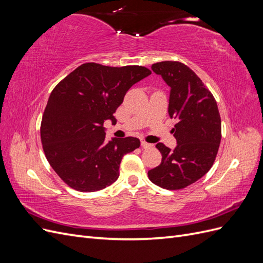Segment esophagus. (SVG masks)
<instances>
[{"mask_svg": "<svg viewBox=\"0 0 263 263\" xmlns=\"http://www.w3.org/2000/svg\"><path fill=\"white\" fill-rule=\"evenodd\" d=\"M141 147L144 148V149H148V148L153 147V145L149 144V142H147V141H145V140H142V141H141Z\"/></svg>", "mask_w": 263, "mask_h": 263, "instance_id": "34e87169", "label": "esophagus"}]
</instances>
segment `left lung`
I'll return each mask as SVG.
<instances>
[{
  "mask_svg": "<svg viewBox=\"0 0 263 263\" xmlns=\"http://www.w3.org/2000/svg\"><path fill=\"white\" fill-rule=\"evenodd\" d=\"M151 69L171 87L169 115L178 119L172 129L173 151L158 142L161 163L148 171L149 180L166 190H181L201 179L216 159L221 121L216 100L193 70L179 61L154 63Z\"/></svg>",
  "mask_w": 263,
  "mask_h": 263,
  "instance_id": "obj_1",
  "label": "left lung"
}]
</instances>
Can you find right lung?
I'll return each mask as SVG.
<instances>
[{
    "mask_svg": "<svg viewBox=\"0 0 263 263\" xmlns=\"http://www.w3.org/2000/svg\"><path fill=\"white\" fill-rule=\"evenodd\" d=\"M151 74L141 66L108 67L87 62L54 86L41 125L45 156L67 185L95 192L114 183L124 155L139 148L135 137L105 141L104 122L116 123L114 113L126 92Z\"/></svg>",
    "mask_w": 263,
    "mask_h": 263,
    "instance_id": "1",
    "label": "right lung"
}]
</instances>
